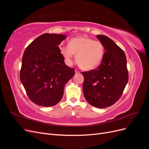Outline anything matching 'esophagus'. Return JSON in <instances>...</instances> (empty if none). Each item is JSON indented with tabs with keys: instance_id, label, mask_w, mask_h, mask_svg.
I'll use <instances>...</instances> for the list:
<instances>
[{
	"instance_id": "34e87169",
	"label": "esophagus",
	"mask_w": 149,
	"mask_h": 149,
	"mask_svg": "<svg viewBox=\"0 0 149 149\" xmlns=\"http://www.w3.org/2000/svg\"><path fill=\"white\" fill-rule=\"evenodd\" d=\"M75 73H79V71L78 70H77V69H75Z\"/></svg>"
}]
</instances>
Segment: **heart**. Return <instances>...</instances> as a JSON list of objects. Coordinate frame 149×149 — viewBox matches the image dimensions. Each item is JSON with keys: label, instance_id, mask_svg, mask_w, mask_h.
Instances as JSON below:
<instances>
[{"label": "heart", "instance_id": "heart-1", "mask_svg": "<svg viewBox=\"0 0 149 149\" xmlns=\"http://www.w3.org/2000/svg\"><path fill=\"white\" fill-rule=\"evenodd\" d=\"M104 46L100 41L85 37L70 40L68 45L61 48V53L66 65L73 64L74 54L81 68L91 70L96 68L101 63L104 55Z\"/></svg>", "mask_w": 149, "mask_h": 149}]
</instances>
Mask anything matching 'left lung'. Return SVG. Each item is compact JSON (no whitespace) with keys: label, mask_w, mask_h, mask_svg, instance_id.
<instances>
[{"label":"left lung","mask_w":149,"mask_h":149,"mask_svg":"<svg viewBox=\"0 0 149 149\" xmlns=\"http://www.w3.org/2000/svg\"><path fill=\"white\" fill-rule=\"evenodd\" d=\"M106 52L96 69L83 71V93L91 106L105 108L113 105L123 93L129 79L125 53L109 37L97 35Z\"/></svg>","instance_id":"left-lung-1"}]
</instances>
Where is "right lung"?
I'll return each instance as SVG.
<instances>
[{
	"mask_svg": "<svg viewBox=\"0 0 149 149\" xmlns=\"http://www.w3.org/2000/svg\"><path fill=\"white\" fill-rule=\"evenodd\" d=\"M66 38L61 34L44 33L24 53L20 79L30 100L38 106L50 107L59 102L65 84L75 73L73 68L65 63L58 47Z\"/></svg>",
	"mask_w": 149,
	"mask_h": 149,
	"instance_id": "add662e5",
	"label": "right lung"
}]
</instances>
